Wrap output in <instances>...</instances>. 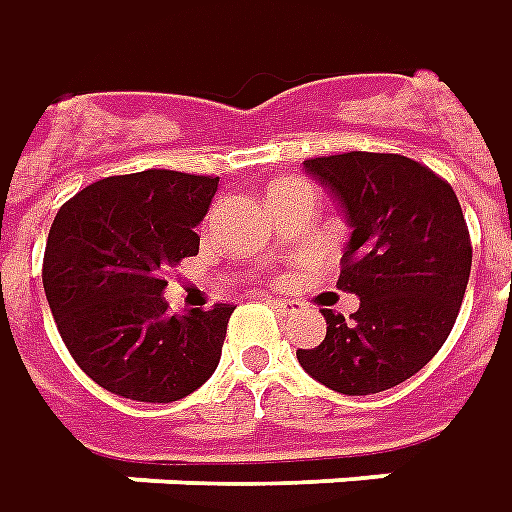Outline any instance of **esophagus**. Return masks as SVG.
Here are the masks:
<instances>
[{
	"label": "esophagus",
	"mask_w": 512,
	"mask_h": 512,
	"mask_svg": "<svg viewBox=\"0 0 512 512\" xmlns=\"http://www.w3.org/2000/svg\"><path fill=\"white\" fill-rule=\"evenodd\" d=\"M267 304H270V307H273L276 312H281V315H293V312L301 310V304H298V301H293V298L270 296L267 298Z\"/></svg>",
	"instance_id": "34e87169"
}]
</instances>
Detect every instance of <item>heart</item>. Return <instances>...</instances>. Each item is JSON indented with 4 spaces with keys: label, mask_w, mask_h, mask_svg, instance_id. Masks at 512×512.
Here are the masks:
<instances>
[{
    "label": "heart",
    "mask_w": 512,
    "mask_h": 512,
    "mask_svg": "<svg viewBox=\"0 0 512 512\" xmlns=\"http://www.w3.org/2000/svg\"><path fill=\"white\" fill-rule=\"evenodd\" d=\"M298 185H307V183H298V180H279V183L270 185V200L273 197H279L284 191H290V188H298Z\"/></svg>",
    "instance_id": "obj_1"
}]
</instances>
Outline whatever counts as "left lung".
Returning <instances> with one entry per match:
<instances>
[{
	"label": "left lung",
	"instance_id": "left-lung-1",
	"mask_svg": "<svg viewBox=\"0 0 512 512\" xmlns=\"http://www.w3.org/2000/svg\"><path fill=\"white\" fill-rule=\"evenodd\" d=\"M338 202L349 242L338 290L360 298L346 321L324 307L327 338L298 349L310 377L341 394H377L417 375L451 335L471 276V236L454 188L403 154L304 160Z\"/></svg>",
	"mask_w": 512,
	"mask_h": 512
}]
</instances>
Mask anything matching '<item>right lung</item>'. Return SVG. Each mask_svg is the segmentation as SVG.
<instances>
[{
	"label": "right lung",
	"mask_w": 512,
	"mask_h": 512,
	"mask_svg": "<svg viewBox=\"0 0 512 512\" xmlns=\"http://www.w3.org/2000/svg\"><path fill=\"white\" fill-rule=\"evenodd\" d=\"M219 177L166 168L106 177L61 205L44 293L75 363L106 392L171 403L214 375L231 304L168 315V267L197 256Z\"/></svg>",
	"instance_id": "1"
}]
</instances>
